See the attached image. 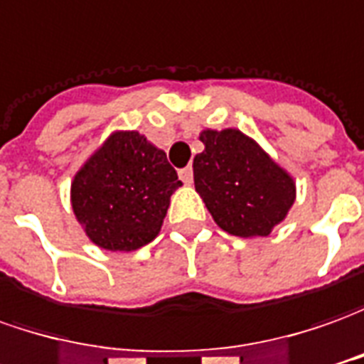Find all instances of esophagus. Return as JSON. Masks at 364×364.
I'll use <instances>...</instances> for the list:
<instances>
[{
	"instance_id": "1",
	"label": "esophagus",
	"mask_w": 364,
	"mask_h": 364,
	"mask_svg": "<svg viewBox=\"0 0 364 364\" xmlns=\"http://www.w3.org/2000/svg\"><path fill=\"white\" fill-rule=\"evenodd\" d=\"M179 177H181V181L185 183V185H191V183H193V169H191V167H185V169H181V171H179Z\"/></svg>"
}]
</instances>
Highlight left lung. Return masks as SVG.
<instances>
[{"mask_svg": "<svg viewBox=\"0 0 364 364\" xmlns=\"http://www.w3.org/2000/svg\"><path fill=\"white\" fill-rule=\"evenodd\" d=\"M205 149L193 159L195 191L223 231L267 237L296 197L293 177L259 143L239 129H203Z\"/></svg>", "mask_w": 364, "mask_h": 364, "instance_id": "left-lung-1", "label": "left lung"}]
</instances>
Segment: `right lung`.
Masks as SVG:
<instances>
[{
    "mask_svg": "<svg viewBox=\"0 0 364 364\" xmlns=\"http://www.w3.org/2000/svg\"><path fill=\"white\" fill-rule=\"evenodd\" d=\"M183 183L165 151L139 131H113L71 181V207L91 243L135 251L161 231Z\"/></svg>",
    "mask_w": 364,
    "mask_h": 364,
    "instance_id": "right-lung-1",
    "label": "right lung"
}]
</instances>
